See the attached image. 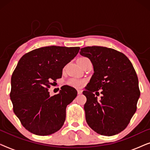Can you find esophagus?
Returning a JSON list of instances; mask_svg holds the SVG:
<instances>
[{
    "instance_id": "34e87169",
    "label": "esophagus",
    "mask_w": 150,
    "mask_h": 150,
    "mask_svg": "<svg viewBox=\"0 0 150 150\" xmlns=\"http://www.w3.org/2000/svg\"><path fill=\"white\" fill-rule=\"evenodd\" d=\"M77 92H78V94H79V95H81V94L82 93V92H83V91H82V90H78Z\"/></svg>"
}]
</instances>
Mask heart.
Masks as SVG:
<instances>
[{
  "label": "heart",
  "instance_id": "b5f03b06",
  "mask_svg": "<svg viewBox=\"0 0 150 150\" xmlns=\"http://www.w3.org/2000/svg\"><path fill=\"white\" fill-rule=\"evenodd\" d=\"M85 57H82V58L80 59H83ZM86 80L84 79H76V78H71V79H69L67 80V85L71 86V87H74V88H81L83 87L85 84L86 83Z\"/></svg>",
  "mask_w": 150,
  "mask_h": 150
}]
</instances>
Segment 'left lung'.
I'll use <instances>...</instances> for the list:
<instances>
[{
  "mask_svg": "<svg viewBox=\"0 0 150 150\" xmlns=\"http://www.w3.org/2000/svg\"><path fill=\"white\" fill-rule=\"evenodd\" d=\"M80 54L91 60L94 69L83 92L87 98L84 105L86 122L101 135L118 134L130 123L140 96L134 67L124 54L106 47H85ZM99 90L103 96L98 101L94 93L97 95Z\"/></svg>",
  "mask_w": 150,
  "mask_h": 150,
  "instance_id": "obj_1",
  "label": "left lung"
}]
</instances>
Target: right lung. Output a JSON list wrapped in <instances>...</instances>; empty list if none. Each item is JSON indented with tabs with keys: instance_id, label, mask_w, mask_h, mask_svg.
Segmentation results:
<instances>
[{
	"instance_id": "right-lung-1",
	"label": "right lung",
	"mask_w": 150,
	"mask_h": 150,
	"mask_svg": "<svg viewBox=\"0 0 150 150\" xmlns=\"http://www.w3.org/2000/svg\"><path fill=\"white\" fill-rule=\"evenodd\" d=\"M79 47L46 46L26 53L18 61L11 79L10 98L22 126L40 136L60 130L66 107L77 96L68 85L50 96L48 89L62 76L63 68L79 53Z\"/></svg>"
}]
</instances>
